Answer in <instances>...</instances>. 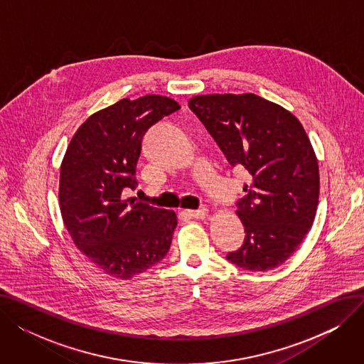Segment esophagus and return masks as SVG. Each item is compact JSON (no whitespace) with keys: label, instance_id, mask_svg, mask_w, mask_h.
Returning a JSON list of instances; mask_svg holds the SVG:
<instances>
[{"label":"esophagus","instance_id":"1","mask_svg":"<svg viewBox=\"0 0 364 364\" xmlns=\"http://www.w3.org/2000/svg\"><path fill=\"white\" fill-rule=\"evenodd\" d=\"M186 214H187L188 217H192V218L200 220V218H205V217H206L208 209H206V208H200V209H196V211H187Z\"/></svg>","mask_w":364,"mask_h":364}]
</instances>
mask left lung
<instances>
[{"label":"left lung","mask_w":364,"mask_h":364,"mask_svg":"<svg viewBox=\"0 0 364 364\" xmlns=\"http://www.w3.org/2000/svg\"><path fill=\"white\" fill-rule=\"evenodd\" d=\"M188 107L232 166L251 176L236 211L245 242L227 259L267 272L288 259L314 223L320 177L310 139L295 114L257 94L195 95Z\"/></svg>","instance_id":"8db88e82"}]
</instances>
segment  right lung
Instances as JSON below:
<instances>
[{
	"label": "right lung",
	"instance_id": "add662e5",
	"mask_svg": "<svg viewBox=\"0 0 364 364\" xmlns=\"http://www.w3.org/2000/svg\"><path fill=\"white\" fill-rule=\"evenodd\" d=\"M180 105L165 95L122 99L76 129L60 166L59 203L76 247L107 276L129 280L158 264L177 227L174 211L124 199L136 188L144 132Z\"/></svg>",
	"mask_w": 364,
	"mask_h": 364
}]
</instances>
